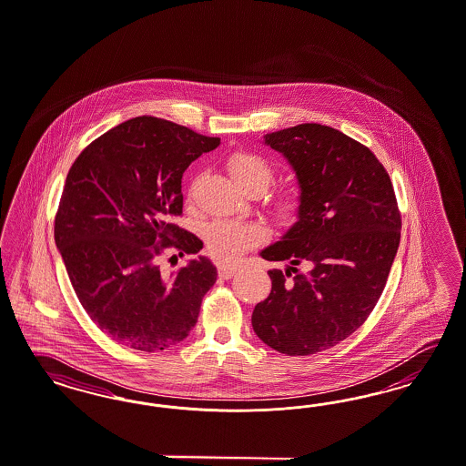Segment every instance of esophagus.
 I'll return each mask as SVG.
<instances>
[{
  "instance_id": "esophagus-1",
  "label": "esophagus",
  "mask_w": 466,
  "mask_h": 466,
  "mask_svg": "<svg viewBox=\"0 0 466 466\" xmlns=\"http://www.w3.org/2000/svg\"><path fill=\"white\" fill-rule=\"evenodd\" d=\"M238 271V266L237 264H219V268H218V273L221 278H231V276L235 275Z\"/></svg>"
}]
</instances>
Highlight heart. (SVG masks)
<instances>
[{
	"label": "heart",
	"instance_id": "b5f03b06",
	"mask_svg": "<svg viewBox=\"0 0 466 466\" xmlns=\"http://www.w3.org/2000/svg\"><path fill=\"white\" fill-rule=\"evenodd\" d=\"M228 171L241 190L258 188L266 190L273 177V167L264 157L252 152H235L228 162ZM275 216L281 223H290L297 218L299 202L292 195H281L273 204ZM208 252L214 258L231 262L240 258L247 250L258 247L266 238V228L254 221H237V219H216L208 223L204 233Z\"/></svg>",
	"mask_w": 466,
	"mask_h": 466
}]
</instances>
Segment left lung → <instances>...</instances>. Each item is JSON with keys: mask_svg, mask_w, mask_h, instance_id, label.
<instances>
[{"mask_svg": "<svg viewBox=\"0 0 466 466\" xmlns=\"http://www.w3.org/2000/svg\"><path fill=\"white\" fill-rule=\"evenodd\" d=\"M264 143L290 162L300 206L299 221L260 252L292 266L268 271L271 293L252 312V327L278 352L309 356L345 340L377 306L400 240V212L379 158L344 133L310 122L269 133ZM302 261L306 274L294 268Z\"/></svg>", "mask_w": 466, "mask_h": 466, "instance_id": "1", "label": "left lung"}]
</instances>
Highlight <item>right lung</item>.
<instances>
[{
    "mask_svg": "<svg viewBox=\"0 0 466 466\" xmlns=\"http://www.w3.org/2000/svg\"><path fill=\"white\" fill-rule=\"evenodd\" d=\"M219 141L141 116L91 141L74 160L55 243L81 306L117 344L164 350L195 327L216 266L200 256L164 275L158 258L167 248L181 258L204 247L171 218L183 212V173Z\"/></svg>",
    "mask_w": 466,
    "mask_h": 466,
    "instance_id": "obj_1",
    "label": "right lung"
}]
</instances>
